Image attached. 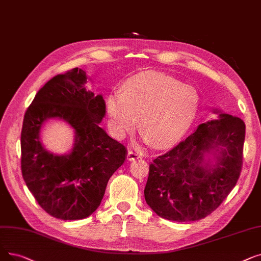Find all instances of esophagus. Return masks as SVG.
<instances>
[{"label": "esophagus", "instance_id": "1", "mask_svg": "<svg viewBox=\"0 0 261 261\" xmlns=\"http://www.w3.org/2000/svg\"><path fill=\"white\" fill-rule=\"evenodd\" d=\"M140 158H141V155L138 152H134V151H129L127 154V160H129V161L139 160Z\"/></svg>", "mask_w": 261, "mask_h": 261}]
</instances>
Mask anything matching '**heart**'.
<instances>
[{
    "label": "heart",
    "mask_w": 261,
    "mask_h": 261,
    "mask_svg": "<svg viewBox=\"0 0 261 261\" xmlns=\"http://www.w3.org/2000/svg\"><path fill=\"white\" fill-rule=\"evenodd\" d=\"M200 96L192 85L173 76L146 71L130 77L122 85V94L108 95L106 109L112 134L122 140L138 127L143 141L156 148L177 143L194 121Z\"/></svg>",
    "instance_id": "b5f03b06"
}]
</instances>
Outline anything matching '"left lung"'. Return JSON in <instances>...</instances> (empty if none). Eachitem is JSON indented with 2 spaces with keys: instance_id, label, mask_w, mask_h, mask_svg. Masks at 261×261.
I'll list each match as a JSON object with an SVG mask.
<instances>
[{
  "instance_id": "8db88e82",
  "label": "left lung",
  "mask_w": 261,
  "mask_h": 261,
  "mask_svg": "<svg viewBox=\"0 0 261 261\" xmlns=\"http://www.w3.org/2000/svg\"><path fill=\"white\" fill-rule=\"evenodd\" d=\"M217 119L201 123L172 150L155 158L144 190L153 212L175 222L206 218L239 179L245 124L213 109Z\"/></svg>"
}]
</instances>
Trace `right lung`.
Instances as JSON below:
<instances>
[{
	"instance_id": "add662e5",
	"label": "right lung",
	"mask_w": 261,
	"mask_h": 261,
	"mask_svg": "<svg viewBox=\"0 0 261 261\" xmlns=\"http://www.w3.org/2000/svg\"><path fill=\"white\" fill-rule=\"evenodd\" d=\"M87 79L79 68L52 77L36 94L22 124V177L39 206L64 221L85 219L97 210L127 153L99 126L106 102L102 95L87 90ZM49 119H61L74 129L67 154L44 148L40 133Z\"/></svg>"
}]
</instances>
